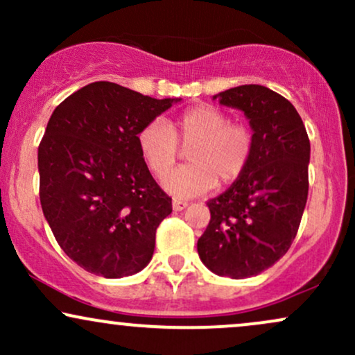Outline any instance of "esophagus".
<instances>
[{
    "label": "esophagus",
    "mask_w": 355,
    "mask_h": 355,
    "mask_svg": "<svg viewBox=\"0 0 355 355\" xmlns=\"http://www.w3.org/2000/svg\"><path fill=\"white\" fill-rule=\"evenodd\" d=\"M172 205H173V210H175V211H180V210L187 209V207H189V202L180 200V198H173Z\"/></svg>",
    "instance_id": "34e87169"
}]
</instances>
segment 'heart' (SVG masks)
Segmentation results:
<instances>
[{"label": "heart", "mask_w": 355, "mask_h": 355, "mask_svg": "<svg viewBox=\"0 0 355 355\" xmlns=\"http://www.w3.org/2000/svg\"><path fill=\"white\" fill-rule=\"evenodd\" d=\"M138 150L155 177H164L176 163L180 145L189 148L191 164L165 177V187L178 197L205 193L230 185L245 173L255 150V133L243 121L214 105H195L170 125L150 121L138 132Z\"/></svg>", "instance_id": "heart-1"}]
</instances>
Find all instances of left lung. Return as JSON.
Wrapping results in <instances>:
<instances>
[{
	"mask_svg": "<svg viewBox=\"0 0 355 355\" xmlns=\"http://www.w3.org/2000/svg\"><path fill=\"white\" fill-rule=\"evenodd\" d=\"M214 98L242 110L255 133L245 173L210 198V222L197 242L202 262L232 279L259 275L287 254L309 193L311 141L294 105L260 85H242Z\"/></svg>",
	"mask_w": 355,
	"mask_h": 355,
	"instance_id": "8db88e82",
	"label": "left lung"
}]
</instances>
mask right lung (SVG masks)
<instances>
[{
    "instance_id": "add662e5",
    "label": "right lung",
    "mask_w": 355,
    "mask_h": 355,
    "mask_svg": "<svg viewBox=\"0 0 355 355\" xmlns=\"http://www.w3.org/2000/svg\"><path fill=\"white\" fill-rule=\"evenodd\" d=\"M173 101L95 81L53 112L38 146L40 202L56 242L87 272L118 279L152 259L172 197L153 180L137 137Z\"/></svg>"
}]
</instances>
